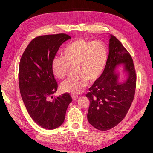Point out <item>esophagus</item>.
I'll return each mask as SVG.
<instances>
[{"label": "esophagus", "mask_w": 153, "mask_h": 153, "mask_svg": "<svg viewBox=\"0 0 153 153\" xmlns=\"http://www.w3.org/2000/svg\"><path fill=\"white\" fill-rule=\"evenodd\" d=\"M71 97H72V99H73V100H77V98H78V96H76V95H72Z\"/></svg>", "instance_id": "esophagus-1"}]
</instances>
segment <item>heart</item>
Wrapping results in <instances>:
<instances>
[{
  "mask_svg": "<svg viewBox=\"0 0 153 153\" xmlns=\"http://www.w3.org/2000/svg\"><path fill=\"white\" fill-rule=\"evenodd\" d=\"M107 60V50L99 40L78 39L71 43L64 51V56H56L51 62V70L58 79H63L70 67H75L74 77L60 85L63 92L79 94L101 75Z\"/></svg>",
  "mask_w": 153,
  "mask_h": 153,
  "instance_id": "obj_1",
  "label": "heart"
}]
</instances>
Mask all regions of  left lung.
<instances>
[{
  "instance_id": "1",
  "label": "left lung",
  "mask_w": 153,
  "mask_h": 153,
  "mask_svg": "<svg viewBox=\"0 0 153 153\" xmlns=\"http://www.w3.org/2000/svg\"><path fill=\"white\" fill-rule=\"evenodd\" d=\"M110 37L105 69L86 95L90 102L87 119L100 131L110 129L123 119L133 100L136 85L131 56L115 36L111 34ZM120 64L123 65L122 73L127 74L122 82L117 70Z\"/></svg>"
}]
</instances>
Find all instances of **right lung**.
I'll return each mask as SVG.
<instances>
[{"instance_id":"right-lung-1","label":"right lung","mask_w":153,"mask_h":153,"mask_svg":"<svg viewBox=\"0 0 153 153\" xmlns=\"http://www.w3.org/2000/svg\"><path fill=\"white\" fill-rule=\"evenodd\" d=\"M70 39L62 33L37 37L29 43L20 61L19 84L22 98L31 117L43 128L54 129L60 126L72 101L67 93L50 100L58 86L51 62L60 45Z\"/></svg>"}]
</instances>
